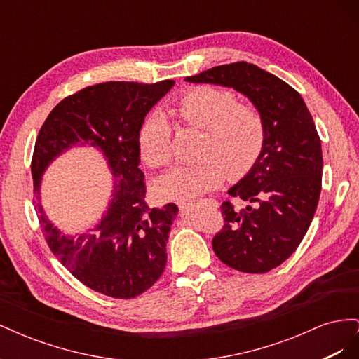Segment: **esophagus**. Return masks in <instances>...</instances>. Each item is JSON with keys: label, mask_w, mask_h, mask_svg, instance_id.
<instances>
[{"label": "esophagus", "mask_w": 359, "mask_h": 359, "mask_svg": "<svg viewBox=\"0 0 359 359\" xmlns=\"http://www.w3.org/2000/svg\"><path fill=\"white\" fill-rule=\"evenodd\" d=\"M198 203H205V205H210V206H217V201L214 199H202Z\"/></svg>", "instance_id": "esophagus-1"}]
</instances>
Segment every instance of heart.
<instances>
[{"instance_id": "1", "label": "heart", "mask_w": 359, "mask_h": 359, "mask_svg": "<svg viewBox=\"0 0 359 359\" xmlns=\"http://www.w3.org/2000/svg\"><path fill=\"white\" fill-rule=\"evenodd\" d=\"M170 114L189 127L202 130L198 163L177 166L154 182L161 201H187L217 189L229 178H241L253 168L265 142V123L253 106L217 86H196L170 106ZM140 157L149 168L172 158L170 126L161 115L149 116L139 130Z\"/></svg>"}]
</instances>
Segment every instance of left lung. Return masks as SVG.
Masks as SVG:
<instances>
[{
	"mask_svg": "<svg viewBox=\"0 0 359 359\" xmlns=\"http://www.w3.org/2000/svg\"><path fill=\"white\" fill-rule=\"evenodd\" d=\"M186 81L233 88L264 118L262 151L227 191L248 205L240 211L229 201L222 203L224 226L212 248L236 271L268 273L298 248L318 208L323 161L316 126L299 93L255 64H224Z\"/></svg>",
	"mask_w": 359,
	"mask_h": 359,
	"instance_id": "8db88e82",
	"label": "left lung"
}]
</instances>
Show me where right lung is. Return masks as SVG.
<instances>
[{
    "label": "right lung",
    "instance_id": "1",
    "mask_svg": "<svg viewBox=\"0 0 359 359\" xmlns=\"http://www.w3.org/2000/svg\"><path fill=\"white\" fill-rule=\"evenodd\" d=\"M173 83L168 79L151 85L104 82L86 86L53 107L36 140L31 173L34 208L45 240L73 277L106 297L135 298L153 286L166 266V243L178 206L149 208L145 203L137 137L147 114ZM83 144L101 151L116 180L102 220L73 237L47 219L39 203V186L53 159Z\"/></svg>",
    "mask_w": 359,
    "mask_h": 359
}]
</instances>
